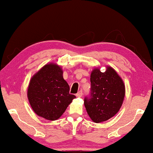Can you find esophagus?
<instances>
[{
    "label": "esophagus",
    "mask_w": 153,
    "mask_h": 153,
    "mask_svg": "<svg viewBox=\"0 0 153 153\" xmlns=\"http://www.w3.org/2000/svg\"><path fill=\"white\" fill-rule=\"evenodd\" d=\"M82 95H83V91H79V92L76 94L77 97H81Z\"/></svg>",
    "instance_id": "esophagus-1"
}]
</instances>
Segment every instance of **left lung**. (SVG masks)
<instances>
[{
    "label": "left lung",
    "instance_id": "left-lung-1",
    "mask_svg": "<svg viewBox=\"0 0 153 153\" xmlns=\"http://www.w3.org/2000/svg\"><path fill=\"white\" fill-rule=\"evenodd\" d=\"M90 96L84 99L86 111L91 120L102 123L114 116L120 109L125 96V85L111 67L105 72L94 68L90 76Z\"/></svg>",
    "mask_w": 153,
    "mask_h": 153
}]
</instances>
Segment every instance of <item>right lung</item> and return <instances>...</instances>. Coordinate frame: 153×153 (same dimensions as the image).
<instances>
[{
  "label": "right lung",
  "mask_w": 153,
  "mask_h": 153,
  "mask_svg": "<svg viewBox=\"0 0 153 153\" xmlns=\"http://www.w3.org/2000/svg\"><path fill=\"white\" fill-rule=\"evenodd\" d=\"M69 91L62 68L51 63L42 67L30 79L27 96L30 107L37 116L55 120L76 98L70 94Z\"/></svg>",
  "instance_id": "right-lung-1"
}]
</instances>
